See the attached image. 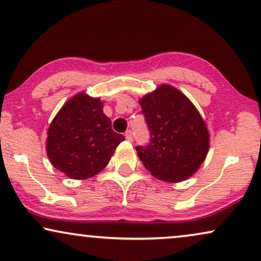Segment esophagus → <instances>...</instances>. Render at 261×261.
<instances>
[{"mask_svg": "<svg viewBox=\"0 0 261 261\" xmlns=\"http://www.w3.org/2000/svg\"><path fill=\"white\" fill-rule=\"evenodd\" d=\"M125 138H126V140H127L128 142H133V141H134L133 131H131V130H127L126 133H125Z\"/></svg>", "mask_w": 261, "mask_h": 261, "instance_id": "esophagus-1", "label": "esophagus"}]
</instances>
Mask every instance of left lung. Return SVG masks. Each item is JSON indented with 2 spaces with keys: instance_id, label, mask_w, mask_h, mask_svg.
<instances>
[{
  "instance_id": "left-lung-1",
  "label": "left lung",
  "mask_w": 261,
  "mask_h": 261,
  "mask_svg": "<svg viewBox=\"0 0 261 261\" xmlns=\"http://www.w3.org/2000/svg\"><path fill=\"white\" fill-rule=\"evenodd\" d=\"M150 142L137 155L151 175L178 182L198 171L209 151L205 121L180 90L161 85L140 100Z\"/></svg>"
}]
</instances>
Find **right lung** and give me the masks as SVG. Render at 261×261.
<instances>
[{"label":"right lung","instance_id":"right-lung-1","mask_svg":"<svg viewBox=\"0 0 261 261\" xmlns=\"http://www.w3.org/2000/svg\"><path fill=\"white\" fill-rule=\"evenodd\" d=\"M102 107L99 98L79 93L64 103L50 124L48 160L69 178L82 180L98 174L125 140L112 130Z\"/></svg>","mask_w":261,"mask_h":261}]
</instances>
